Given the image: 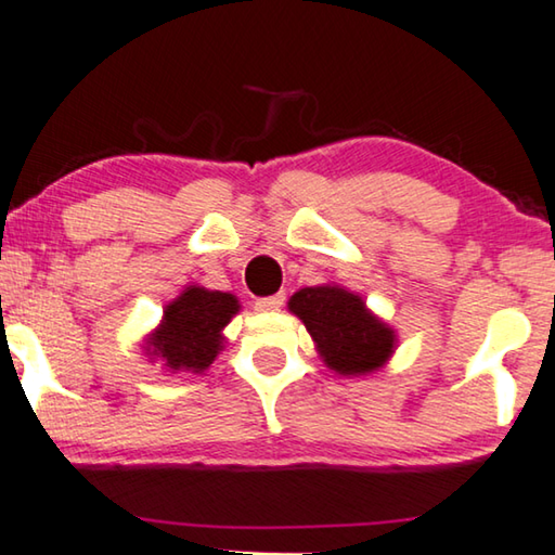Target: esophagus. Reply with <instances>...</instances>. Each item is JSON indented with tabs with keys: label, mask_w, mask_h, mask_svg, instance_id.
I'll return each mask as SVG.
<instances>
[{
	"label": "esophagus",
	"mask_w": 555,
	"mask_h": 555,
	"mask_svg": "<svg viewBox=\"0 0 555 555\" xmlns=\"http://www.w3.org/2000/svg\"><path fill=\"white\" fill-rule=\"evenodd\" d=\"M283 305H285V293H278V295H272V297L256 299V310L258 312H278Z\"/></svg>",
	"instance_id": "34e87169"
}]
</instances>
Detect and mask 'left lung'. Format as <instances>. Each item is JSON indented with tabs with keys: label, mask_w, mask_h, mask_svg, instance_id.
I'll return each instance as SVG.
<instances>
[{
	"label": "left lung",
	"mask_w": 555,
	"mask_h": 555,
	"mask_svg": "<svg viewBox=\"0 0 555 555\" xmlns=\"http://www.w3.org/2000/svg\"><path fill=\"white\" fill-rule=\"evenodd\" d=\"M289 312L305 322L324 363L337 374H371L393 351V332L363 307L359 295L341 287L299 289L289 299Z\"/></svg>",
	"instance_id": "left-lung-1"
}]
</instances>
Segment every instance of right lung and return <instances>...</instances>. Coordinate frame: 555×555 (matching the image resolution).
Here are the masks:
<instances>
[{"label":"right lung","mask_w":555,"mask_h":555,"mask_svg":"<svg viewBox=\"0 0 555 555\" xmlns=\"http://www.w3.org/2000/svg\"><path fill=\"white\" fill-rule=\"evenodd\" d=\"M238 310V299L229 293L186 287V293L165 310L159 330L147 341V351L171 371L202 374L221 351V330Z\"/></svg>","instance_id":"1"}]
</instances>
